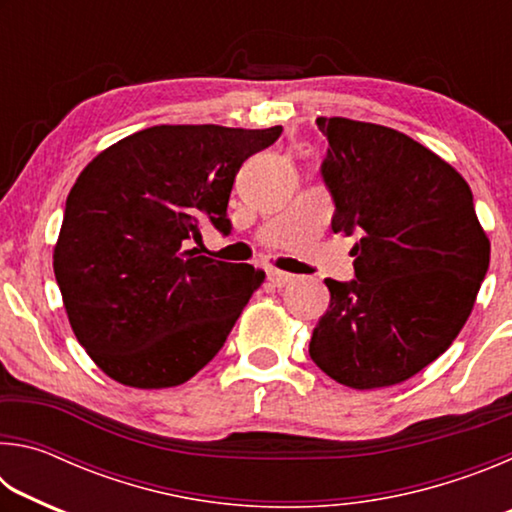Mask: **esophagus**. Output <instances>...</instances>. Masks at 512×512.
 <instances>
[{"mask_svg": "<svg viewBox=\"0 0 512 512\" xmlns=\"http://www.w3.org/2000/svg\"><path fill=\"white\" fill-rule=\"evenodd\" d=\"M268 282H271L273 287H287V284L293 282V275L275 271V268H271V271H268Z\"/></svg>", "mask_w": 512, "mask_h": 512, "instance_id": "esophagus-1", "label": "esophagus"}]
</instances>
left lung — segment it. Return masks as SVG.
<instances>
[{
    "mask_svg": "<svg viewBox=\"0 0 512 512\" xmlns=\"http://www.w3.org/2000/svg\"><path fill=\"white\" fill-rule=\"evenodd\" d=\"M332 230L357 235L354 280H325L329 309L309 357L343 386L402 384L461 332L488 273L490 241L452 164L393 128L318 117Z\"/></svg>",
    "mask_w": 512,
    "mask_h": 512,
    "instance_id": "8db88e82",
    "label": "left lung"
}]
</instances>
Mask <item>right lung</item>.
<instances>
[{
    "mask_svg": "<svg viewBox=\"0 0 512 512\" xmlns=\"http://www.w3.org/2000/svg\"><path fill=\"white\" fill-rule=\"evenodd\" d=\"M282 135L153 126L99 153L67 196L54 273L76 339L119 384L169 388L207 366L266 273L187 250L250 155Z\"/></svg>",
    "mask_w": 512,
    "mask_h": 512,
    "instance_id": "add662e5",
    "label": "right lung"
}]
</instances>
